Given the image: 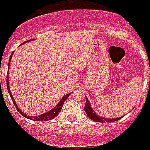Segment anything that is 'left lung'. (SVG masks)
Wrapping results in <instances>:
<instances>
[{
	"instance_id": "obj_1",
	"label": "left lung",
	"mask_w": 150,
	"mask_h": 150,
	"mask_svg": "<svg viewBox=\"0 0 150 150\" xmlns=\"http://www.w3.org/2000/svg\"><path fill=\"white\" fill-rule=\"evenodd\" d=\"M86 98V104H85V106H84V110H85V112H86V114L88 115V116L91 119V120H93L94 122H116V121H118V120H120L122 117H117V118H110V119H106V118H105V117H101V116H98L95 112H94V110H93V109L91 107V105H90V103H89V101L88 100V98Z\"/></svg>"
}]
</instances>
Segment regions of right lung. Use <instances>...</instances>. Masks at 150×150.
<instances>
[{
	"instance_id": "add662e5",
	"label": "right lung",
	"mask_w": 150,
	"mask_h": 150,
	"mask_svg": "<svg viewBox=\"0 0 150 150\" xmlns=\"http://www.w3.org/2000/svg\"><path fill=\"white\" fill-rule=\"evenodd\" d=\"M30 41V40H27L24 43H23V44H25L26 42ZM11 56H12V53H11V56H10V59H9V62H8V66L10 65V62H11ZM9 77L8 76H6V86H7V90H8V92H9V94H10V96H11V100H13V103H14V105H15V106H16V108L17 110H18V112L22 115V116H23L24 117H26V118H28V119H30V120H33V121H37V122H44V121H49V120H51V119H53V118H55L59 113H60V111H61V110L62 108V105H63L64 102L67 100V98L69 97V95L71 94H66V95H64L63 97L62 98V100H60V102L57 104V105H56L54 108L52 109V110H50L49 111H47V112H45V113H44V114H42V115H40V116H27V114H24L23 112H22V110L18 108V106L17 105V104L15 103V101H14V99L12 98V96H11V93H10V87H9Z\"/></svg>"
}]
</instances>
